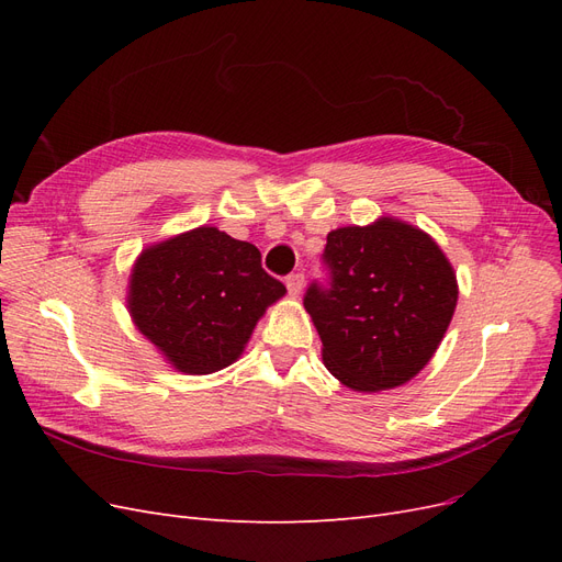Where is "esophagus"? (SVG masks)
Returning a JSON list of instances; mask_svg holds the SVG:
<instances>
[{
    "label": "esophagus",
    "instance_id": "obj_1",
    "mask_svg": "<svg viewBox=\"0 0 562 562\" xmlns=\"http://www.w3.org/2000/svg\"><path fill=\"white\" fill-rule=\"evenodd\" d=\"M285 288H288V293H291V295H300L302 288H304V274H302V271H295V274H288L285 277Z\"/></svg>",
    "mask_w": 562,
    "mask_h": 562
}]
</instances>
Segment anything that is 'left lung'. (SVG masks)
I'll return each mask as SVG.
<instances>
[{
  "label": "left lung",
  "instance_id": "8db88e82",
  "mask_svg": "<svg viewBox=\"0 0 562 562\" xmlns=\"http://www.w3.org/2000/svg\"><path fill=\"white\" fill-rule=\"evenodd\" d=\"M326 281L304 293L323 363L356 391L405 384L429 363L454 307L457 279L431 236L384 217L328 234Z\"/></svg>",
  "mask_w": 562,
  "mask_h": 562
}]
</instances>
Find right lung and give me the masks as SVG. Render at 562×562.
<instances>
[{"label": "right lung", "instance_id": "1", "mask_svg": "<svg viewBox=\"0 0 562 562\" xmlns=\"http://www.w3.org/2000/svg\"><path fill=\"white\" fill-rule=\"evenodd\" d=\"M283 293L252 244L199 227L140 255L128 310L180 372L209 375L239 359L255 323Z\"/></svg>", "mask_w": 562, "mask_h": 562}]
</instances>
